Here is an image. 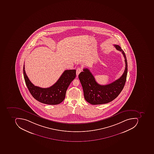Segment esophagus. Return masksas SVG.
Returning a JSON list of instances; mask_svg holds the SVG:
<instances>
[{
    "mask_svg": "<svg viewBox=\"0 0 154 154\" xmlns=\"http://www.w3.org/2000/svg\"><path fill=\"white\" fill-rule=\"evenodd\" d=\"M82 71V69H81V68H79H79H77V69H76V75L78 76L79 75V73L81 72Z\"/></svg>",
    "mask_w": 154,
    "mask_h": 154,
    "instance_id": "1",
    "label": "esophagus"
}]
</instances>
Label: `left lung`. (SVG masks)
I'll use <instances>...</instances> for the list:
<instances>
[{
  "label": "left lung",
  "instance_id": "1",
  "mask_svg": "<svg viewBox=\"0 0 154 154\" xmlns=\"http://www.w3.org/2000/svg\"><path fill=\"white\" fill-rule=\"evenodd\" d=\"M116 49L121 52L125 58V71L119 79L106 85H100L97 82L94 75L88 69H84L79 75L82 84L85 99L91 105L106 104L113 100L124 88L128 72L127 61L125 52L118 45H114Z\"/></svg>",
  "mask_w": 154,
  "mask_h": 154
}]
</instances>
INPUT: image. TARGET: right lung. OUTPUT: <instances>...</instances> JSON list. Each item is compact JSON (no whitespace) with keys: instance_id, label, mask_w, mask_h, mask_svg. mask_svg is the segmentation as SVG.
<instances>
[{"instance_id":"obj_1","label":"right lung","mask_w":154,"mask_h":154,"mask_svg":"<svg viewBox=\"0 0 154 154\" xmlns=\"http://www.w3.org/2000/svg\"><path fill=\"white\" fill-rule=\"evenodd\" d=\"M24 69V65L23 76L30 94L38 101L47 105H58L62 102L65 97L67 88L76 77V70H66L51 87L41 88L35 86L31 82Z\"/></svg>"}]
</instances>
